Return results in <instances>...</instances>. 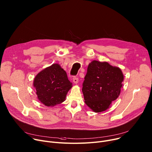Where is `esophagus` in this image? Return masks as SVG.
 I'll return each instance as SVG.
<instances>
[{
    "label": "esophagus",
    "mask_w": 152,
    "mask_h": 152,
    "mask_svg": "<svg viewBox=\"0 0 152 152\" xmlns=\"http://www.w3.org/2000/svg\"><path fill=\"white\" fill-rule=\"evenodd\" d=\"M73 82L75 84H77L78 83V82H79V79L77 78V77H74L73 78Z\"/></svg>",
    "instance_id": "obj_1"
}]
</instances>
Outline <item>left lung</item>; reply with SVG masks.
Wrapping results in <instances>:
<instances>
[{"mask_svg":"<svg viewBox=\"0 0 152 152\" xmlns=\"http://www.w3.org/2000/svg\"><path fill=\"white\" fill-rule=\"evenodd\" d=\"M123 80L119 68L107 62L93 61L82 84L86 104L96 113L105 111L118 98Z\"/></svg>","mask_w":152,"mask_h":152,"instance_id":"8db88e82","label":"left lung"}]
</instances>
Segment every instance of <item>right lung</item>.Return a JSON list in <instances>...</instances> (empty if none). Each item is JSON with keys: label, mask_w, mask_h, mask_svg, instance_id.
Masks as SVG:
<instances>
[{"label": "right lung", "mask_w": 152, "mask_h": 152, "mask_svg": "<svg viewBox=\"0 0 152 152\" xmlns=\"http://www.w3.org/2000/svg\"><path fill=\"white\" fill-rule=\"evenodd\" d=\"M33 86L40 102L47 107H54L65 101L73 86L60 65L53 64L36 76Z\"/></svg>", "instance_id": "add662e5"}]
</instances>
